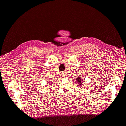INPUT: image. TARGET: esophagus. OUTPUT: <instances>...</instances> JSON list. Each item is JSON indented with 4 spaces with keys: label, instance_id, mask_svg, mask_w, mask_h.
I'll return each instance as SVG.
<instances>
[{
    "label": "esophagus",
    "instance_id": "34e87169",
    "mask_svg": "<svg viewBox=\"0 0 126 126\" xmlns=\"http://www.w3.org/2000/svg\"><path fill=\"white\" fill-rule=\"evenodd\" d=\"M61 74H62V75L63 77H65V73H64V72H62Z\"/></svg>",
    "mask_w": 126,
    "mask_h": 126
}]
</instances>
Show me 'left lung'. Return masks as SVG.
Returning <instances> with one entry per match:
<instances>
[{
  "label": "left lung",
  "mask_w": 126,
  "mask_h": 126,
  "mask_svg": "<svg viewBox=\"0 0 126 126\" xmlns=\"http://www.w3.org/2000/svg\"><path fill=\"white\" fill-rule=\"evenodd\" d=\"M82 78H81V77H78V78H77V83H78V84L80 85V86H81V85H82V83H83V82H82V79H81Z\"/></svg>",
  "instance_id": "left-lung-1"
}]
</instances>
